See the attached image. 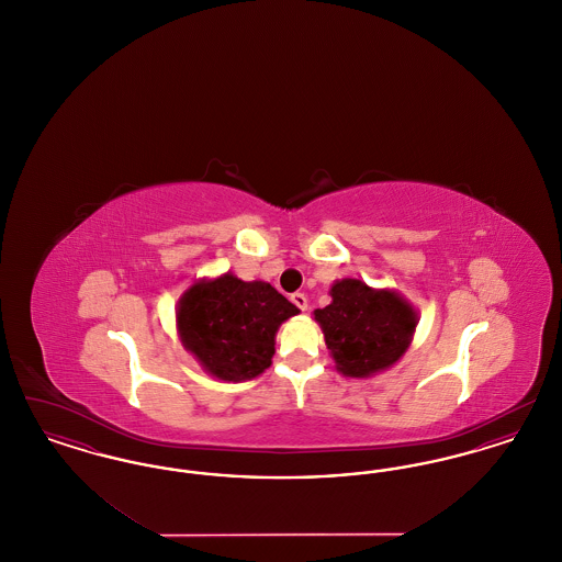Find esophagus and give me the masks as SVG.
<instances>
[{
    "label": "esophagus",
    "mask_w": 562,
    "mask_h": 562,
    "mask_svg": "<svg viewBox=\"0 0 562 562\" xmlns=\"http://www.w3.org/2000/svg\"><path fill=\"white\" fill-rule=\"evenodd\" d=\"M291 301H293L294 305L301 310V312H305L307 310V296L303 293H294L291 294Z\"/></svg>",
    "instance_id": "obj_1"
}]
</instances>
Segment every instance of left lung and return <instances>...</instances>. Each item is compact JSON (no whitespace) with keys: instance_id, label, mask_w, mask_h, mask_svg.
Here are the masks:
<instances>
[{"instance_id":"left-lung-1","label":"left lung","mask_w":562,"mask_h":562,"mask_svg":"<svg viewBox=\"0 0 562 562\" xmlns=\"http://www.w3.org/2000/svg\"><path fill=\"white\" fill-rule=\"evenodd\" d=\"M330 296V305L314 316L341 373L369 376L392 367L406 351L417 316L398 294L346 278L333 284Z\"/></svg>"}]
</instances>
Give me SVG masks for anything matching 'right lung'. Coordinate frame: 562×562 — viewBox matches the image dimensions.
<instances>
[{
    "label": "right lung",
    "mask_w": 562,
    "mask_h": 562,
    "mask_svg": "<svg viewBox=\"0 0 562 562\" xmlns=\"http://www.w3.org/2000/svg\"><path fill=\"white\" fill-rule=\"evenodd\" d=\"M296 314L268 282H241L225 273L183 294L177 324L183 346L209 373L244 381L268 369L278 326Z\"/></svg>",
    "instance_id": "obj_1"
}]
</instances>
